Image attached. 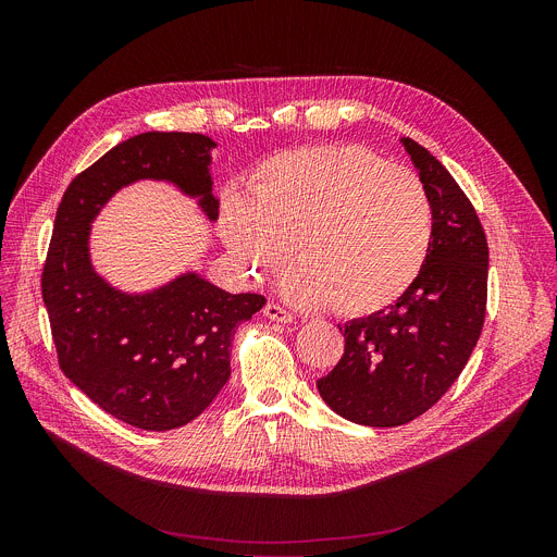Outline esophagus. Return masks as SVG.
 I'll return each instance as SVG.
<instances>
[{"label": "esophagus", "mask_w": 557, "mask_h": 557, "mask_svg": "<svg viewBox=\"0 0 557 557\" xmlns=\"http://www.w3.org/2000/svg\"><path fill=\"white\" fill-rule=\"evenodd\" d=\"M264 314L269 317V320H273V322H280V324H290V322L295 320L293 312H288L286 308H282V306L273 304V301H269V304L264 306Z\"/></svg>", "instance_id": "esophagus-1"}]
</instances>
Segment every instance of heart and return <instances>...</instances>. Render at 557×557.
<instances>
[{
  "mask_svg": "<svg viewBox=\"0 0 557 557\" xmlns=\"http://www.w3.org/2000/svg\"><path fill=\"white\" fill-rule=\"evenodd\" d=\"M220 233L253 282L284 269L293 247L299 262L282 284L290 304L370 314L419 280L434 211L412 170L359 145L324 143L267 158L249 196L226 189Z\"/></svg>",
  "mask_w": 557,
  "mask_h": 557,
  "instance_id": "heart-1",
  "label": "heart"
}]
</instances>
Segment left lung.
Returning a JSON list of instances; mask_svg holds the SVG:
<instances>
[{
	"instance_id": "obj_1",
	"label": "left lung",
	"mask_w": 557,
	"mask_h": 557,
	"mask_svg": "<svg viewBox=\"0 0 557 557\" xmlns=\"http://www.w3.org/2000/svg\"><path fill=\"white\" fill-rule=\"evenodd\" d=\"M401 145L434 211L425 267L399 301L344 326V357L317 381L331 410L368 428L406 425L441 399L479 342L487 306L490 249L479 215L423 145L406 136Z\"/></svg>"
}]
</instances>
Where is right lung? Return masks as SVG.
<instances>
[{"instance_id": "add662e5", "label": "right lung", "mask_w": 557, "mask_h": 557, "mask_svg": "<svg viewBox=\"0 0 557 557\" xmlns=\"http://www.w3.org/2000/svg\"><path fill=\"white\" fill-rule=\"evenodd\" d=\"M205 134L145 132L78 174L57 209L41 275L59 366L114 419L149 432L200 417L231 376L235 329L267 304L258 293L231 295L196 271L163 286L127 293L92 264V222L123 189L170 183L218 220L211 149Z\"/></svg>"}]
</instances>
